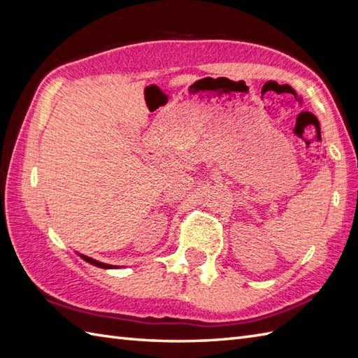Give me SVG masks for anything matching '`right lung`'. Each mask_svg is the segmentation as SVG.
<instances>
[{"instance_id": "obj_1", "label": "right lung", "mask_w": 358, "mask_h": 358, "mask_svg": "<svg viewBox=\"0 0 358 358\" xmlns=\"http://www.w3.org/2000/svg\"><path fill=\"white\" fill-rule=\"evenodd\" d=\"M77 254L83 258V260L90 263V264L96 266V268H101V269H117V268H118V266L108 264V263H101V262H98V260H94V258H90V257H87V255H83V254H80V252H77Z\"/></svg>"}]
</instances>
